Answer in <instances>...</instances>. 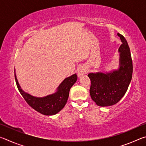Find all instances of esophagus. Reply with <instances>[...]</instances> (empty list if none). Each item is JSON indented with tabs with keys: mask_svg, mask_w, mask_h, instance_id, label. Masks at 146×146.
<instances>
[{
	"mask_svg": "<svg viewBox=\"0 0 146 146\" xmlns=\"http://www.w3.org/2000/svg\"><path fill=\"white\" fill-rule=\"evenodd\" d=\"M87 70L85 67L84 66H81V67L78 69V77H80L81 76L84 75L86 73H87Z\"/></svg>",
	"mask_w": 146,
	"mask_h": 146,
	"instance_id": "obj_1",
	"label": "esophagus"
}]
</instances>
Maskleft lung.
I'll use <instances>...</instances> for the list:
<instances>
[{
	"instance_id": "1",
	"label": "left lung",
	"mask_w": 146,
	"mask_h": 146,
	"mask_svg": "<svg viewBox=\"0 0 146 146\" xmlns=\"http://www.w3.org/2000/svg\"><path fill=\"white\" fill-rule=\"evenodd\" d=\"M117 35L122 42L118 49L119 68L110 73L88 75L91 80V97L96 104L102 107L119 102L126 93L132 78L133 62L129 45L124 36L120 33Z\"/></svg>"
}]
</instances>
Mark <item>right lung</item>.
<instances>
[{"label":"right lung","mask_w":146,"mask_h":146,"mask_svg":"<svg viewBox=\"0 0 146 146\" xmlns=\"http://www.w3.org/2000/svg\"><path fill=\"white\" fill-rule=\"evenodd\" d=\"M15 78L19 92L29 106L41 114L49 116L58 113L65 106L68 99L70 89L77 80V75L74 74L66 78L59 85L57 91L55 93L44 97H35L24 92L19 85L15 73Z\"/></svg>","instance_id":"1"}]
</instances>
